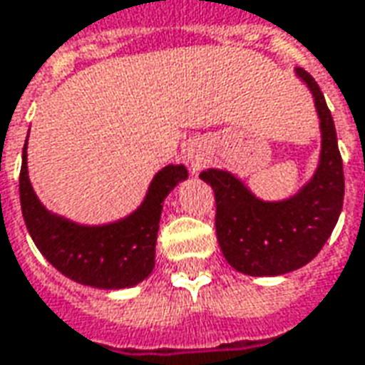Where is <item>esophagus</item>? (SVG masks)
<instances>
[{
  "label": "esophagus",
  "instance_id": "34e87169",
  "mask_svg": "<svg viewBox=\"0 0 365 365\" xmlns=\"http://www.w3.org/2000/svg\"><path fill=\"white\" fill-rule=\"evenodd\" d=\"M185 160H187V164L191 166V170H199V168L203 166V162H205L203 154L195 150V148H190V150H187V154H185Z\"/></svg>",
  "mask_w": 365,
  "mask_h": 365
}]
</instances>
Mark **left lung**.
I'll return each mask as SVG.
<instances>
[{"label":"left lung","instance_id":"8db88e82","mask_svg":"<svg viewBox=\"0 0 365 365\" xmlns=\"http://www.w3.org/2000/svg\"><path fill=\"white\" fill-rule=\"evenodd\" d=\"M309 91L321 125V156L313 178L282 201H264L227 170L209 168L199 178L217 201V240L232 268L246 275H283L303 268L321 252L334 230L344 201V170L336 128L319 83L295 68Z\"/></svg>","mask_w":365,"mask_h":365}]
</instances>
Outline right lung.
<instances>
[{"mask_svg":"<svg viewBox=\"0 0 365 365\" xmlns=\"http://www.w3.org/2000/svg\"><path fill=\"white\" fill-rule=\"evenodd\" d=\"M185 178L183 164H170L152 178L140 207L125 219L80 225L52 213L38 201L29 180L25 143L19 175L23 219L36 248L60 274L97 289H125L146 279L154 269L164 199Z\"/></svg>","mask_w":365,"mask_h":365,"instance_id":"1","label":"right lung"}]
</instances>
